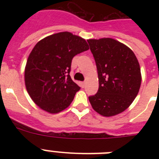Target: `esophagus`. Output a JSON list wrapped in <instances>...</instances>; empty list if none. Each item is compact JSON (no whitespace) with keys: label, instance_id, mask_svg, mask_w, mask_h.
<instances>
[{"label":"esophagus","instance_id":"34e87169","mask_svg":"<svg viewBox=\"0 0 159 159\" xmlns=\"http://www.w3.org/2000/svg\"><path fill=\"white\" fill-rule=\"evenodd\" d=\"M81 87H82V88H84V87H85V82L81 83Z\"/></svg>","mask_w":159,"mask_h":159}]
</instances>
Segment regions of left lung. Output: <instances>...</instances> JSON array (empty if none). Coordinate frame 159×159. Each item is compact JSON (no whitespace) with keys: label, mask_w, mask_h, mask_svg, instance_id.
Wrapping results in <instances>:
<instances>
[{"label":"left lung","mask_w":159,"mask_h":159,"mask_svg":"<svg viewBox=\"0 0 159 159\" xmlns=\"http://www.w3.org/2000/svg\"><path fill=\"white\" fill-rule=\"evenodd\" d=\"M96 64L99 90L90 96L94 110L105 117L130 106L141 86L139 63L130 48L112 38L88 40Z\"/></svg>","instance_id":"left-lung-1"}]
</instances>
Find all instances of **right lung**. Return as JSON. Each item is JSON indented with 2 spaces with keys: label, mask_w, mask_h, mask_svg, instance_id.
<instances>
[{
  "label": "right lung",
  "mask_w": 159,
  "mask_h": 159,
  "mask_svg": "<svg viewBox=\"0 0 159 159\" xmlns=\"http://www.w3.org/2000/svg\"><path fill=\"white\" fill-rule=\"evenodd\" d=\"M88 49L84 38L69 32L46 36L35 45L25 65V83L40 109L57 114L70 106L80 90L69 75L71 60Z\"/></svg>",
  "instance_id": "right-lung-1"
}]
</instances>
